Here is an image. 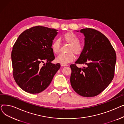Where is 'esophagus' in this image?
<instances>
[{"mask_svg":"<svg viewBox=\"0 0 124 124\" xmlns=\"http://www.w3.org/2000/svg\"><path fill=\"white\" fill-rule=\"evenodd\" d=\"M61 65L62 66H68V64H61Z\"/></svg>","mask_w":124,"mask_h":124,"instance_id":"esophagus-1","label":"esophagus"}]
</instances>
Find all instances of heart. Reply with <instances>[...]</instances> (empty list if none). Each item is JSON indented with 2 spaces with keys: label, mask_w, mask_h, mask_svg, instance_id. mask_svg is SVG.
I'll return each mask as SVG.
<instances>
[{
  "label": "heart",
  "mask_w": 124,
  "mask_h": 124,
  "mask_svg": "<svg viewBox=\"0 0 124 124\" xmlns=\"http://www.w3.org/2000/svg\"><path fill=\"white\" fill-rule=\"evenodd\" d=\"M62 40L66 43L69 44L67 49V53L60 54L56 58L57 63L61 64H66L72 62L74 59V54L80 55L83 51L84 47L80 44L79 39L73 32L69 31L64 34L62 37ZM60 42L58 40H55L52 42L51 48L55 54H58L60 49Z\"/></svg>",
  "instance_id": "obj_1"
}]
</instances>
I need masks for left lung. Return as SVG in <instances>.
<instances>
[{"label": "left lung", "instance_id": "obj_1", "mask_svg": "<svg viewBox=\"0 0 124 124\" xmlns=\"http://www.w3.org/2000/svg\"><path fill=\"white\" fill-rule=\"evenodd\" d=\"M80 32L85 37L84 50L75 63L86 66L70 65V83L77 93L93 97L103 92L113 79L116 54L108 39L100 31L86 28Z\"/></svg>", "mask_w": 124, "mask_h": 124}]
</instances>
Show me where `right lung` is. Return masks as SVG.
Masks as SVG:
<instances>
[{"instance_id": "obj_1", "label": "right lung", "mask_w": 124, "mask_h": 124, "mask_svg": "<svg viewBox=\"0 0 124 124\" xmlns=\"http://www.w3.org/2000/svg\"><path fill=\"white\" fill-rule=\"evenodd\" d=\"M57 31L40 25L31 28L19 36L13 46V76L25 92L36 94L43 92L60 69L59 63H51L55 56L51 46ZM44 62L46 63L42 66Z\"/></svg>"}]
</instances>
